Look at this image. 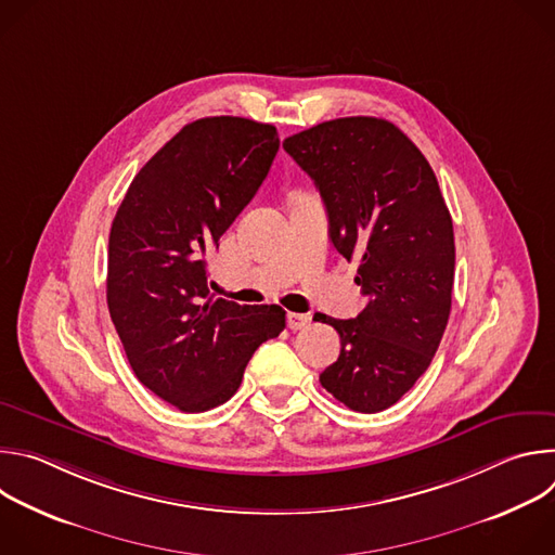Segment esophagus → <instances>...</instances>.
Instances as JSON below:
<instances>
[{
  "label": "esophagus",
  "instance_id": "34e87169",
  "mask_svg": "<svg viewBox=\"0 0 555 555\" xmlns=\"http://www.w3.org/2000/svg\"><path fill=\"white\" fill-rule=\"evenodd\" d=\"M311 321L309 313H296V311H287V327L292 332H298L302 327H307V323Z\"/></svg>",
  "mask_w": 555,
  "mask_h": 555
}]
</instances>
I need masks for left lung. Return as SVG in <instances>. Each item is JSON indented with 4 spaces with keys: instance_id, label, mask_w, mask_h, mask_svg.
Wrapping results in <instances>:
<instances>
[{
    "instance_id": "obj_1",
    "label": "left lung",
    "mask_w": 555,
    "mask_h": 555,
    "mask_svg": "<svg viewBox=\"0 0 555 555\" xmlns=\"http://www.w3.org/2000/svg\"><path fill=\"white\" fill-rule=\"evenodd\" d=\"M283 149L313 180L330 240L369 298L349 321L323 315L340 336L321 384L358 413H379L428 369L448 325L454 283L452 217L411 138L384 118H336L294 133Z\"/></svg>"
}]
</instances>
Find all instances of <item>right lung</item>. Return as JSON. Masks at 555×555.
Here are the masks:
<instances>
[{
    "mask_svg": "<svg viewBox=\"0 0 555 555\" xmlns=\"http://www.w3.org/2000/svg\"><path fill=\"white\" fill-rule=\"evenodd\" d=\"M276 127L212 116L182 127L133 178L109 232L107 305L135 377L182 413L228 402L276 305L212 298L204 255L263 184Z\"/></svg>",
    "mask_w": 555,
    "mask_h": 555,
    "instance_id": "add662e5",
    "label": "right lung"
}]
</instances>
